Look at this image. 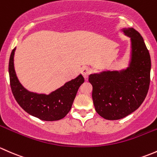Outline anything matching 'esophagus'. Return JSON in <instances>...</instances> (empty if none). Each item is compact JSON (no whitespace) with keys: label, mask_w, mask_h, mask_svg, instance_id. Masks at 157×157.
<instances>
[{"label":"esophagus","mask_w":157,"mask_h":157,"mask_svg":"<svg viewBox=\"0 0 157 157\" xmlns=\"http://www.w3.org/2000/svg\"><path fill=\"white\" fill-rule=\"evenodd\" d=\"M82 75L84 76V78L85 79L88 78V75H89L90 73V69L88 67H84L83 69H82Z\"/></svg>","instance_id":"34e87169"}]
</instances>
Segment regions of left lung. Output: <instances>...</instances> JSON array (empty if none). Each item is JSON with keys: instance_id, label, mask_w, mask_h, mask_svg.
Returning <instances> with one entry per match:
<instances>
[{"instance_id": "8db88e82", "label": "left lung", "mask_w": 157, "mask_h": 157, "mask_svg": "<svg viewBox=\"0 0 157 157\" xmlns=\"http://www.w3.org/2000/svg\"><path fill=\"white\" fill-rule=\"evenodd\" d=\"M131 38L132 59L125 70L107 71L89 75L95 110L108 120L122 119L138 109L151 82V60L144 41L133 28L123 29Z\"/></svg>"}]
</instances>
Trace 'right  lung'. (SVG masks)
I'll list each match as a JSON object with an SVG mask.
<instances>
[{
  "mask_svg": "<svg viewBox=\"0 0 157 157\" xmlns=\"http://www.w3.org/2000/svg\"><path fill=\"white\" fill-rule=\"evenodd\" d=\"M16 48L9 61L10 83L18 104L29 114L44 121L59 120L71 109L79 87L85 81L82 75L67 82L50 94H41L27 90L19 82L14 69L13 57Z\"/></svg>",
  "mask_w": 157,
  "mask_h": 157,
  "instance_id": "1",
  "label": "right lung"
}]
</instances>
